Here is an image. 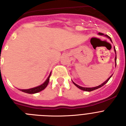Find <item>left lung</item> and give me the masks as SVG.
I'll list each match as a JSON object with an SVG mask.
<instances>
[{
  "instance_id": "1",
  "label": "left lung",
  "mask_w": 126,
  "mask_h": 126,
  "mask_svg": "<svg viewBox=\"0 0 126 126\" xmlns=\"http://www.w3.org/2000/svg\"><path fill=\"white\" fill-rule=\"evenodd\" d=\"M98 34L99 35H104V34H103V33H98ZM105 36H106V37H107L109 39H110V40L111 41V42H112V40H111V38L110 37H109V36H107V35H106V34H105V35H104ZM113 50H114V52H115V67H116V60H117V55H116V50H115V47H113ZM113 75V74H112V75L110 76L109 77V78L107 79L106 80V81H105V82H103V83H102V84H101L100 85H99V86H96V87H92V88H85V87H82V86H79V85H78V84H76L75 83H74V82H73V83H74V85L76 86V87H78V88H79L80 90H83V91H86V92H92V91H93V90H96V89H98V88H101L102 87V86H103V85H104V84H106L107 83L108 81H109V80L110 79V78L111 77H112V76Z\"/></svg>"
}]
</instances>
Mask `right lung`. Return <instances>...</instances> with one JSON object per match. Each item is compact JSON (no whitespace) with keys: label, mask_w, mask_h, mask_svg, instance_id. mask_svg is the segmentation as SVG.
<instances>
[{"label":"right lung","mask_w":126,"mask_h":126,"mask_svg":"<svg viewBox=\"0 0 126 126\" xmlns=\"http://www.w3.org/2000/svg\"><path fill=\"white\" fill-rule=\"evenodd\" d=\"M51 75V73L50 74V75L48 76V77L47 78V79H46V81L42 84L41 85L38 86L34 88H30V89H26V90H21V89H19L20 91H21V92H24V93H29V94H34V93H38V92H41L42 90H43L47 86L48 84L49 83V80H50V77Z\"/></svg>","instance_id":"obj_1"}]
</instances>
